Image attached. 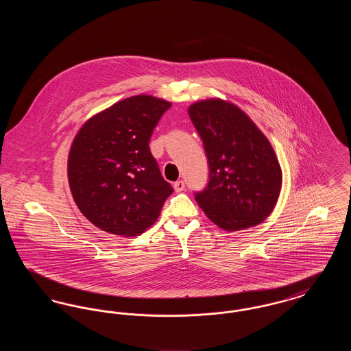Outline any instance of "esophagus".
<instances>
[{"mask_svg": "<svg viewBox=\"0 0 351 351\" xmlns=\"http://www.w3.org/2000/svg\"><path fill=\"white\" fill-rule=\"evenodd\" d=\"M173 188H175L176 192H183L184 189H185V183H184L183 180H178L176 183L173 184Z\"/></svg>", "mask_w": 351, "mask_h": 351, "instance_id": "esophagus-1", "label": "esophagus"}]
</instances>
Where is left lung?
<instances>
[{
    "mask_svg": "<svg viewBox=\"0 0 351 351\" xmlns=\"http://www.w3.org/2000/svg\"><path fill=\"white\" fill-rule=\"evenodd\" d=\"M209 166L206 186L195 199L223 230L261 223L272 212L282 169L267 138L239 108L226 101H200L189 108Z\"/></svg>",
    "mask_w": 351,
    "mask_h": 351,
    "instance_id": "1",
    "label": "left lung"
}]
</instances>
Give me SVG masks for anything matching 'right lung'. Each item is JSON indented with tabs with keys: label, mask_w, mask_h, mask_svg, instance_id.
<instances>
[{
	"label": "right lung",
	"mask_w": 351,
	"mask_h": 351,
	"mask_svg": "<svg viewBox=\"0 0 351 351\" xmlns=\"http://www.w3.org/2000/svg\"><path fill=\"white\" fill-rule=\"evenodd\" d=\"M171 102L151 96L119 101L90 118L68 158V182L80 212L108 233L133 237L155 223L173 188L149 143Z\"/></svg>",
	"instance_id": "1"
}]
</instances>
